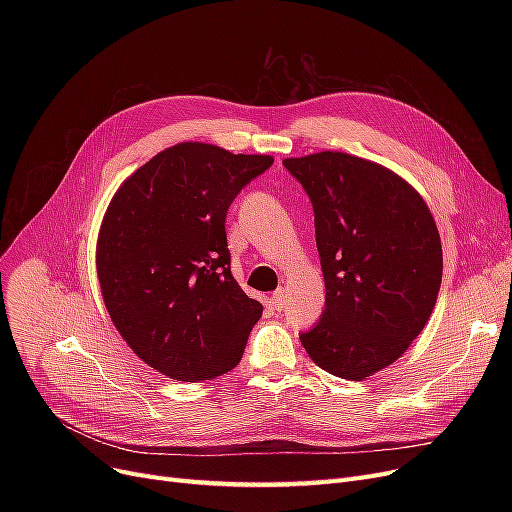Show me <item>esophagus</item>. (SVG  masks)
<instances>
[{
    "label": "esophagus",
    "instance_id": "obj_1",
    "mask_svg": "<svg viewBox=\"0 0 512 512\" xmlns=\"http://www.w3.org/2000/svg\"><path fill=\"white\" fill-rule=\"evenodd\" d=\"M270 305L276 309V311H282L286 307V290L284 288H278L272 297H270Z\"/></svg>",
    "mask_w": 512,
    "mask_h": 512
}]
</instances>
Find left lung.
I'll return each instance as SVG.
<instances>
[{"label":"left lung","instance_id":"left-lung-1","mask_svg":"<svg viewBox=\"0 0 512 512\" xmlns=\"http://www.w3.org/2000/svg\"><path fill=\"white\" fill-rule=\"evenodd\" d=\"M282 164L307 191L326 311L301 334L315 365L361 382L407 353L436 307L442 242L423 197L375 161L321 151Z\"/></svg>","mask_w":512,"mask_h":512}]
</instances>
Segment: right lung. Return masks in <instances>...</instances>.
I'll list each match as a JSON object with an SVG mask.
<instances>
[{
	"instance_id": "add662e5",
	"label": "right lung",
	"mask_w": 512,
	"mask_h": 512,
	"mask_svg": "<svg viewBox=\"0 0 512 512\" xmlns=\"http://www.w3.org/2000/svg\"><path fill=\"white\" fill-rule=\"evenodd\" d=\"M272 155L186 141L159 151L112 197L97 236L103 303L134 355L178 382L240 363L263 307L230 272L226 213Z\"/></svg>"
}]
</instances>
